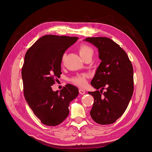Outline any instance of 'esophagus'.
<instances>
[{"label":"esophagus","instance_id":"esophagus-1","mask_svg":"<svg viewBox=\"0 0 152 152\" xmlns=\"http://www.w3.org/2000/svg\"><path fill=\"white\" fill-rule=\"evenodd\" d=\"M79 93L80 94H82V95H83V94H84L86 93V91L84 89H79Z\"/></svg>","mask_w":152,"mask_h":152}]
</instances>
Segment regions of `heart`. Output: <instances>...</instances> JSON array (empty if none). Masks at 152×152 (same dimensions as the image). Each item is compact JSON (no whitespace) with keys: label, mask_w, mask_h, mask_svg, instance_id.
Here are the masks:
<instances>
[{"label":"heart","mask_w":152,"mask_h":152,"mask_svg":"<svg viewBox=\"0 0 152 152\" xmlns=\"http://www.w3.org/2000/svg\"><path fill=\"white\" fill-rule=\"evenodd\" d=\"M79 53L80 56L82 59H84L88 56H93V50L91 48L87 45H81L79 49ZM65 58V54H64L62 57V60L64 61ZM88 78V75L85 73L82 74H77L71 78V82L73 84L80 87H85L87 84V79Z\"/></svg>","instance_id":"b5f03b06"}]
</instances>
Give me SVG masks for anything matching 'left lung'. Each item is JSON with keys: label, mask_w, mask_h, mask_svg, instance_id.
Wrapping results in <instances>:
<instances>
[{"label": "left lung", "mask_w": 152, "mask_h": 152, "mask_svg": "<svg viewBox=\"0 0 152 152\" xmlns=\"http://www.w3.org/2000/svg\"><path fill=\"white\" fill-rule=\"evenodd\" d=\"M85 40L98 49L102 60L91 82L97 90L88 92L94 99L91 117L99 124H111L122 115L132 98L134 91L132 63L125 50L112 39L88 37ZM105 88L106 91L103 94Z\"/></svg>", "instance_id": "8db88e82"}]
</instances>
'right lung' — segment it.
Wrapping results in <instances>:
<instances>
[{"mask_svg":"<svg viewBox=\"0 0 152 152\" xmlns=\"http://www.w3.org/2000/svg\"><path fill=\"white\" fill-rule=\"evenodd\" d=\"M76 37L46 35L27 50L22 67L25 98L35 115L44 125L56 126L68 117L70 103L79 94L74 86L67 84L59 91L51 86L61 74V63L65 50Z\"/></svg>","mask_w":152,"mask_h":152,"instance_id":"obj_1","label":"right lung"}]
</instances>
